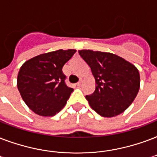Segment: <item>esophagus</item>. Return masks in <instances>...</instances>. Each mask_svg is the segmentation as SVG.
<instances>
[{"instance_id": "obj_1", "label": "esophagus", "mask_w": 157, "mask_h": 157, "mask_svg": "<svg viewBox=\"0 0 157 157\" xmlns=\"http://www.w3.org/2000/svg\"><path fill=\"white\" fill-rule=\"evenodd\" d=\"M80 85H81V81H79V82L76 83V86H78V87H79Z\"/></svg>"}]
</instances>
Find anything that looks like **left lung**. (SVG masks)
<instances>
[{
    "label": "left lung",
    "instance_id": "left-lung-1",
    "mask_svg": "<svg viewBox=\"0 0 157 157\" xmlns=\"http://www.w3.org/2000/svg\"><path fill=\"white\" fill-rule=\"evenodd\" d=\"M89 65L96 82L95 92L86 96L92 110L103 117H114L133 103L140 87L137 68L122 57L110 52L79 50Z\"/></svg>",
    "mask_w": 157,
    "mask_h": 157
}]
</instances>
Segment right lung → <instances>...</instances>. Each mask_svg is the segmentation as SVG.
<instances>
[{"label": "right lung", "instance_id": "add662e5", "mask_svg": "<svg viewBox=\"0 0 157 157\" xmlns=\"http://www.w3.org/2000/svg\"><path fill=\"white\" fill-rule=\"evenodd\" d=\"M76 50H57L28 59L19 69L17 87L29 108L41 116H53L63 109L73 88L62 72Z\"/></svg>", "mask_w": 157, "mask_h": 157}]
</instances>
